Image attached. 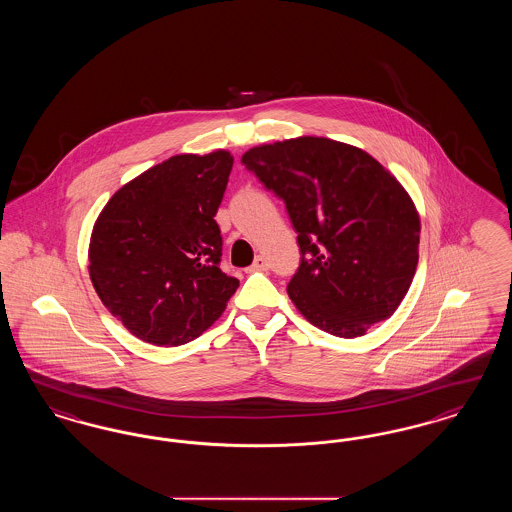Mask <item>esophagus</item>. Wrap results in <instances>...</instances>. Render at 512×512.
<instances>
[{
  "instance_id": "esophagus-1",
  "label": "esophagus",
  "mask_w": 512,
  "mask_h": 512,
  "mask_svg": "<svg viewBox=\"0 0 512 512\" xmlns=\"http://www.w3.org/2000/svg\"><path fill=\"white\" fill-rule=\"evenodd\" d=\"M261 270H268V261L263 255H259V257L253 261V265L249 267V272H261Z\"/></svg>"
}]
</instances>
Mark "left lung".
Masks as SVG:
<instances>
[{
    "label": "left lung",
    "mask_w": 512,
    "mask_h": 512,
    "mask_svg": "<svg viewBox=\"0 0 512 512\" xmlns=\"http://www.w3.org/2000/svg\"><path fill=\"white\" fill-rule=\"evenodd\" d=\"M245 169L286 203L299 267L288 295L338 338L390 318L413 282L420 219L403 186L359 147L303 136L249 149Z\"/></svg>",
    "instance_id": "1"
}]
</instances>
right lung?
<instances>
[{
	"label": "right lung",
	"instance_id": "add662e5",
	"mask_svg": "<svg viewBox=\"0 0 512 512\" xmlns=\"http://www.w3.org/2000/svg\"><path fill=\"white\" fill-rule=\"evenodd\" d=\"M234 159L228 151L174 155L103 207L90 242L101 303L136 338L184 345L222 315L240 282L220 270L215 215Z\"/></svg>",
	"mask_w": 512,
	"mask_h": 512
}]
</instances>
